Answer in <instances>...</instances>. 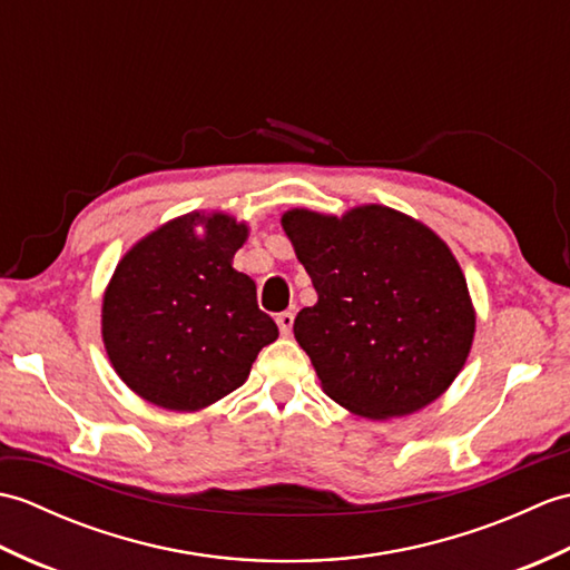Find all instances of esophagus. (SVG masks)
<instances>
[{
  "instance_id": "obj_1",
  "label": "esophagus",
  "mask_w": 570,
  "mask_h": 570,
  "mask_svg": "<svg viewBox=\"0 0 570 570\" xmlns=\"http://www.w3.org/2000/svg\"><path fill=\"white\" fill-rule=\"evenodd\" d=\"M276 325H278V331H282V335H292V328H294V313H292V311L278 313V316H276Z\"/></svg>"
}]
</instances>
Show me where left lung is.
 Segmentation results:
<instances>
[{
    "label": "left lung",
    "mask_w": 570,
    "mask_h": 570,
    "mask_svg": "<svg viewBox=\"0 0 570 570\" xmlns=\"http://www.w3.org/2000/svg\"><path fill=\"white\" fill-rule=\"evenodd\" d=\"M282 227L318 294L294 335L323 392L372 421L435 402L475 337V306L451 247L377 203L341 217L292 208Z\"/></svg>",
    "instance_id": "left-lung-1"
}]
</instances>
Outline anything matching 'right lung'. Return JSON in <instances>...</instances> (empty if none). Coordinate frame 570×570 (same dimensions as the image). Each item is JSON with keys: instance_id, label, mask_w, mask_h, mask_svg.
Segmentation results:
<instances>
[{"instance_id": "1", "label": "right lung", "mask_w": 570, "mask_h": 570, "mask_svg": "<svg viewBox=\"0 0 570 570\" xmlns=\"http://www.w3.org/2000/svg\"><path fill=\"white\" fill-rule=\"evenodd\" d=\"M249 227L223 210H193L131 245L102 296V343L144 402L200 411L249 377L278 337L257 284L233 266Z\"/></svg>"}]
</instances>
